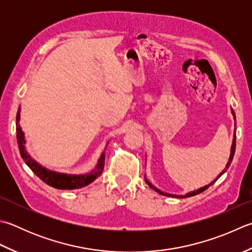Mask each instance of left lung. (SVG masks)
Returning <instances> with one entry per match:
<instances>
[{
  "label": "left lung",
  "mask_w": 252,
  "mask_h": 252,
  "mask_svg": "<svg viewBox=\"0 0 252 252\" xmlns=\"http://www.w3.org/2000/svg\"><path fill=\"white\" fill-rule=\"evenodd\" d=\"M231 113H233V116H234V120H235V126H236V117H235V112H234V110L231 109ZM235 150H236V134H234V139H233V144H231V150H230V156H229V160H228V162H227V165H226V168L220 172V174L218 176V178H216L213 182H211V184L209 185V186H205V187H203V188H200V189H198L196 191H192V192H189V193H187L186 195H176V194H169V193H165V192H162V191H160V190H158L157 188H155L154 186H153L151 182L146 179V177H145V182L147 185L150 186V188H152L153 190H155L156 192H158V193H160V194H162V195H166V196H174V198H189V196H193V195H195V194H199V193H201V192H203V191H205L206 189L209 188L210 186H212L214 184V182L218 180L220 177L224 174V172L228 169V167L230 166V162H231V160H233V158H234V154H235Z\"/></svg>",
  "instance_id": "obj_1"
}]
</instances>
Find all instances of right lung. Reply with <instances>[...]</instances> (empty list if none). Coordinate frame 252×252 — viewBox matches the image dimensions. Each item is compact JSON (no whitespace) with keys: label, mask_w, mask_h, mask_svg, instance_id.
Segmentation results:
<instances>
[{"label":"right lung","mask_w":252,"mask_h":252,"mask_svg":"<svg viewBox=\"0 0 252 252\" xmlns=\"http://www.w3.org/2000/svg\"><path fill=\"white\" fill-rule=\"evenodd\" d=\"M19 111H21V109H18L16 116V139L19 153H21L22 158L26 162V165L33 171V174L39 177L43 182H46L47 185L57 189L73 190L83 188V187L92 184L97 177H99L101 175L103 166H105V153L101 154L95 169L92 170L90 174L87 175L60 174V172L48 170L41 165H39L37 161H34L32 157L29 156V154L26 152V149H25L24 133L22 131L21 126H19Z\"/></svg>","instance_id":"add662e5"}]
</instances>
